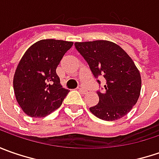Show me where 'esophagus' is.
Wrapping results in <instances>:
<instances>
[{
	"label": "esophagus",
	"mask_w": 159,
	"mask_h": 159,
	"mask_svg": "<svg viewBox=\"0 0 159 159\" xmlns=\"http://www.w3.org/2000/svg\"><path fill=\"white\" fill-rule=\"evenodd\" d=\"M78 89H79V91H80L81 93H86V92H87V90L84 89V88H82L81 86H80V87H79V88H78Z\"/></svg>",
	"instance_id": "1"
}]
</instances>
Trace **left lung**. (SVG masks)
Returning <instances> with one entry per match:
<instances>
[{
    "instance_id": "8db88e82",
    "label": "left lung",
    "mask_w": 159,
    "mask_h": 159,
    "mask_svg": "<svg viewBox=\"0 0 159 159\" xmlns=\"http://www.w3.org/2000/svg\"><path fill=\"white\" fill-rule=\"evenodd\" d=\"M75 47L94 76L102 75L106 82L104 92H97L99 102L89 108L90 111L107 121L123 118L137 102L142 88L140 71L132 58L122 48L109 40L75 42Z\"/></svg>"
}]
</instances>
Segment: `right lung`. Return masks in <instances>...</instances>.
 <instances>
[{
  "label": "right lung",
  "instance_id": "obj_1",
  "mask_svg": "<svg viewBox=\"0 0 159 159\" xmlns=\"http://www.w3.org/2000/svg\"><path fill=\"white\" fill-rule=\"evenodd\" d=\"M72 45V41L41 40L22 57L14 74L13 88L16 102L26 115L44 118L62 105L70 91L62 87L56 70Z\"/></svg>",
  "mask_w": 159,
  "mask_h": 159
}]
</instances>
